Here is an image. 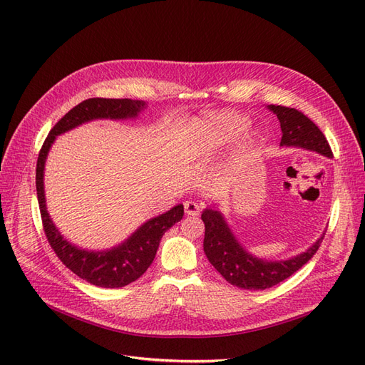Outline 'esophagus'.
<instances>
[{
  "mask_svg": "<svg viewBox=\"0 0 365 365\" xmlns=\"http://www.w3.org/2000/svg\"><path fill=\"white\" fill-rule=\"evenodd\" d=\"M184 212L187 216H197L201 212V205L196 201H185L184 202Z\"/></svg>",
  "mask_w": 365,
  "mask_h": 365,
  "instance_id": "34e87169",
  "label": "esophagus"
}]
</instances>
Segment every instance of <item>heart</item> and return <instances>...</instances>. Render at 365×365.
I'll return each instance as SVG.
<instances>
[{
  "label": "heart",
  "instance_id": "1",
  "mask_svg": "<svg viewBox=\"0 0 365 365\" xmlns=\"http://www.w3.org/2000/svg\"><path fill=\"white\" fill-rule=\"evenodd\" d=\"M245 126L247 120L244 117L236 114H222L201 132L197 137V145L204 152H213L220 145L237 135Z\"/></svg>",
  "mask_w": 365,
  "mask_h": 365
}]
</instances>
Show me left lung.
Segmentation results:
<instances>
[{
	"instance_id": "obj_1",
	"label": "left lung",
	"mask_w": 365,
	"mask_h": 365,
	"mask_svg": "<svg viewBox=\"0 0 365 365\" xmlns=\"http://www.w3.org/2000/svg\"><path fill=\"white\" fill-rule=\"evenodd\" d=\"M268 108L280 120L283 132L280 146H297L315 150L326 157L334 155L323 132L302 111L282 105H269ZM201 219L205 225L204 252L207 259L228 283L242 289H268L291 277L314 257L324 239L322 236L306 252L294 259L268 262L252 257L242 248L222 215L216 210L207 208Z\"/></svg>"
}]
</instances>
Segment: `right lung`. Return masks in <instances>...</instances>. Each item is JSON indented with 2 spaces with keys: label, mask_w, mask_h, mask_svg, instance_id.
Wrapping results in <instances>:
<instances>
[{
  "label": "right lung",
  "mask_w": 365,
  "mask_h": 365,
  "mask_svg": "<svg viewBox=\"0 0 365 365\" xmlns=\"http://www.w3.org/2000/svg\"><path fill=\"white\" fill-rule=\"evenodd\" d=\"M145 105L146 103L143 101H130V98H86L82 103L76 105L51 128L39 150L36 163V193L43 233L47 236L50 247L65 267L73 271L77 277L101 286V288H123L140 279L155 259L163 235L182 219L184 207L180 204L169 210L168 213L148 220L117 248L98 252L85 251L65 240L51 222L46 208V196H43V164H46L51 143L62 132L94 118L135 117Z\"/></svg>",
  "instance_id": "right-lung-1"
}]
</instances>
